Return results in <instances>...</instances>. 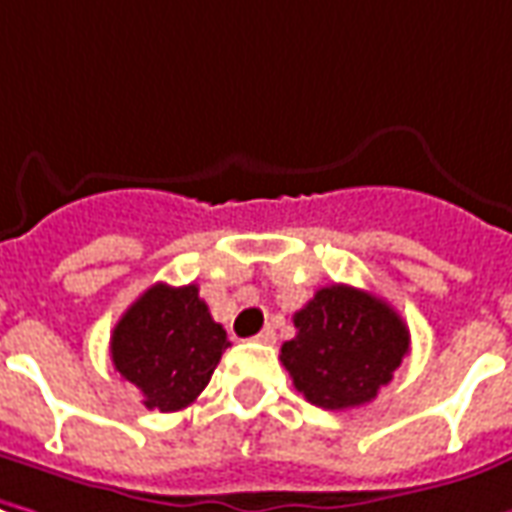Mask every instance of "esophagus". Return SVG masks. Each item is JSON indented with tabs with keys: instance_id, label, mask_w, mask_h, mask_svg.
<instances>
[{
	"instance_id": "esophagus-1",
	"label": "esophagus",
	"mask_w": 512,
	"mask_h": 512,
	"mask_svg": "<svg viewBox=\"0 0 512 512\" xmlns=\"http://www.w3.org/2000/svg\"><path fill=\"white\" fill-rule=\"evenodd\" d=\"M257 342H263V344H274V339H277V333H274V328H263L260 333L255 336Z\"/></svg>"
}]
</instances>
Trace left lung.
<instances>
[{"label":"left lung","instance_id":"1","mask_svg":"<svg viewBox=\"0 0 512 512\" xmlns=\"http://www.w3.org/2000/svg\"><path fill=\"white\" fill-rule=\"evenodd\" d=\"M294 328L280 361L297 392L322 409L370 403L409 353V328L398 311L353 285L319 288L294 314Z\"/></svg>","mask_w":512,"mask_h":512}]
</instances>
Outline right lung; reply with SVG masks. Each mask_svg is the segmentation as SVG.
<instances>
[{"label": "right lung", "instance_id": "obj_1", "mask_svg": "<svg viewBox=\"0 0 512 512\" xmlns=\"http://www.w3.org/2000/svg\"><path fill=\"white\" fill-rule=\"evenodd\" d=\"M227 347V330L212 319L193 283L151 285L111 333L114 370L159 412H179L196 401Z\"/></svg>", "mask_w": 512, "mask_h": 512}]
</instances>
